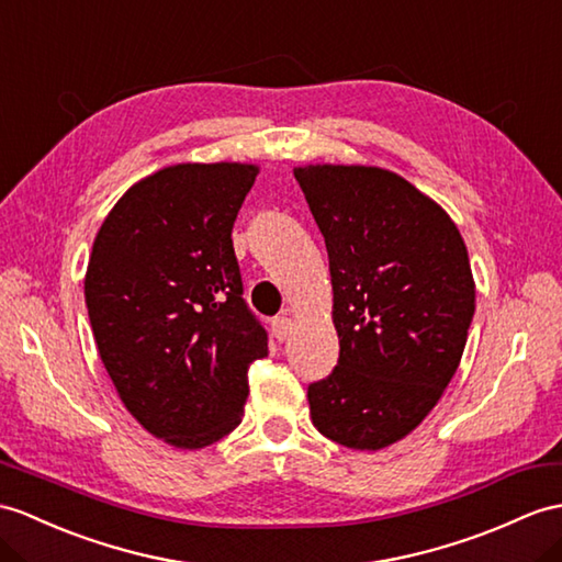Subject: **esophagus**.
<instances>
[{
  "label": "esophagus",
  "mask_w": 562,
  "mask_h": 562,
  "mask_svg": "<svg viewBox=\"0 0 562 562\" xmlns=\"http://www.w3.org/2000/svg\"><path fill=\"white\" fill-rule=\"evenodd\" d=\"M291 319L289 317H277L271 322V331H273V338L277 340H285L289 338V334H291Z\"/></svg>",
  "instance_id": "esophagus-1"
}]
</instances>
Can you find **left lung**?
<instances>
[{"label":"left lung","instance_id":"1","mask_svg":"<svg viewBox=\"0 0 562 562\" xmlns=\"http://www.w3.org/2000/svg\"><path fill=\"white\" fill-rule=\"evenodd\" d=\"M293 173L326 243L340 340L331 374L307 386L312 424L340 446L386 448L431 413L460 364L474 317L468 248L398 173Z\"/></svg>","mask_w":562,"mask_h":562}]
</instances>
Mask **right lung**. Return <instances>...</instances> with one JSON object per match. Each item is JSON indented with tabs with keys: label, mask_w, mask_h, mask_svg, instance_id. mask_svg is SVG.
Wrapping results in <instances>:
<instances>
[{
	"label": "right lung",
	"mask_w": 562,
	"mask_h": 562,
	"mask_svg": "<svg viewBox=\"0 0 562 562\" xmlns=\"http://www.w3.org/2000/svg\"><path fill=\"white\" fill-rule=\"evenodd\" d=\"M250 164H176L135 183L92 245L86 305L128 413L176 448L234 431L267 328L243 297L231 231Z\"/></svg>",
	"instance_id": "1"
}]
</instances>
